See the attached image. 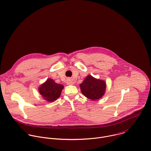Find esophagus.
<instances>
[{
    "instance_id": "1",
    "label": "esophagus",
    "mask_w": 151,
    "mask_h": 151,
    "mask_svg": "<svg viewBox=\"0 0 151 151\" xmlns=\"http://www.w3.org/2000/svg\"><path fill=\"white\" fill-rule=\"evenodd\" d=\"M66 83H67V85H73V84H74V82H73V81H72L71 79L69 78V79H68L67 81H66Z\"/></svg>"
}]
</instances>
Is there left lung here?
<instances>
[{"label": "left lung", "mask_w": 151, "mask_h": 151, "mask_svg": "<svg viewBox=\"0 0 151 151\" xmlns=\"http://www.w3.org/2000/svg\"><path fill=\"white\" fill-rule=\"evenodd\" d=\"M106 86L105 81L95 78L90 75H88L80 84L82 93L92 101L98 100L104 95Z\"/></svg>", "instance_id": "1"}]
</instances>
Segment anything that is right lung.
Returning <instances> with one entry per match:
<instances>
[{
    "instance_id": "right-lung-1",
    "label": "right lung",
    "mask_w": 151,
    "mask_h": 151,
    "mask_svg": "<svg viewBox=\"0 0 151 151\" xmlns=\"http://www.w3.org/2000/svg\"><path fill=\"white\" fill-rule=\"evenodd\" d=\"M63 88V85L56 83L52 79L48 78L38 88V91L43 99L52 102L60 97Z\"/></svg>"
}]
</instances>
